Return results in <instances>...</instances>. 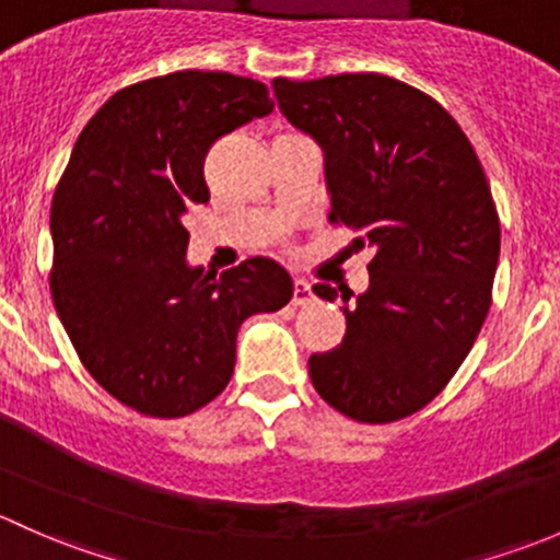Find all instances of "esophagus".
Returning <instances> with one entry per match:
<instances>
[{"label":"esophagus","mask_w":560,"mask_h":560,"mask_svg":"<svg viewBox=\"0 0 560 560\" xmlns=\"http://www.w3.org/2000/svg\"><path fill=\"white\" fill-rule=\"evenodd\" d=\"M313 299H315L313 285H310L307 280H302V278L293 280V299H291L293 307H304V304H310Z\"/></svg>","instance_id":"esophagus-1"}]
</instances>
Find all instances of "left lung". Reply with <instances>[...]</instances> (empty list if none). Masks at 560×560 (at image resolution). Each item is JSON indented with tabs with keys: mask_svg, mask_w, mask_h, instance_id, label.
<instances>
[{
	"mask_svg": "<svg viewBox=\"0 0 560 560\" xmlns=\"http://www.w3.org/2000/svg\"><path fill=\"white\" fill-rule=\"evenodd\" d=\"M293 126L326 155L328 221L374 247L369 291L342 296V342L310 355L323 401L359 423H394L442 394L486 323L499 212L469 137L423 91L377 72L272 80Z\"/></svg>",
	"mask_w": 560,
	"mask_h": 560,
	"instance_id": "obj_1",
	"label": "left lung"
}]
</instances>
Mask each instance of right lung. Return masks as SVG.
Segmentation results:
<instances>
[{
    "label": "right lung",
    "mask_w": 560,
    "mask_h": 560,
    "mask_svg": "<svg viewBox=\"0 0 560 560\" xmlns=\"http://www.w3.org/2000/svg\"><path fill=\"white\" fill-rule=\"evenodd\" d=\"M267 85L183 69L126 85L80 131L50 205V293L72 348L120 405L183 418L229 385L242 320L293 296L280 264L221 278L186 264L188 207L210 201L205 159L272 113Z\"/></svg>",
    "instance_id": "obj_1"
}]
</instances>
